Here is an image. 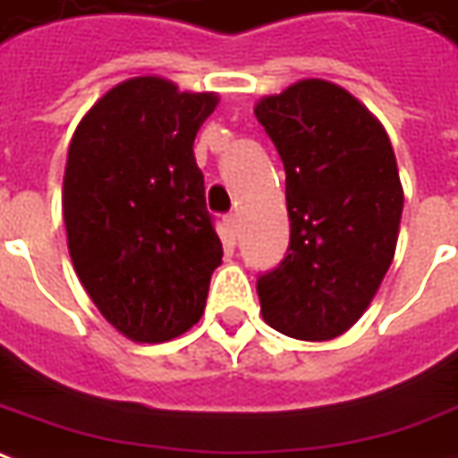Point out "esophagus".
Returning <instances> with one entry per match:
<instances>
[{
    "instance_id": "obj_1",
    "label": "esophagus",
    "mask_w": 458,
    "mask_h": 458,
    "mask_svg": "<svg viewBox=\"0 0 458 458\" xmlns=\"http://www.w3.org/2000/svg\"><path fill=\"white\" fill-rule=\"evenodd\" d=\"M224 226H226V236H229V242L234 244L236 236H239V219H236V214L224 216Z\"/></svg>"
}]
</instances>
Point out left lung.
<instances>
[{"label":"left lung","mask_w":458,"mask_h":458,"mask_svg":"<svg viewBox=\"0 0 458 458\" xmlns=\"http://www.w3.org/2000/svg\"><path fill=\"white\" fill-rule=\"evenodd\" d=\"M284 164L290 247L257 279L267 325L297 340L351 330L394 262L403 186L376 115L340 85L300 80L254 107Z\"/></svg>","instance_id":"obj_1"}]
</instances>
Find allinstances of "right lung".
<instances>
[{
    "label": "right lung",
    "instance_id": "right-lung-1",
    "mask_svg": "<svg viewBox=\"0 0 458 458\" xmlns=\"http://www.w3.org/2000/svg\"><path fill=\"white\" fill-rule=\"evenodd\" d=\"M216 103L164 78H131L85 113L70 140L67 250L95 308L136 343H165L199 322L222 265L193 158Z\"/></svg>",
    "mask_w": 458,
    "mask_h": 458
}]
</instances>
